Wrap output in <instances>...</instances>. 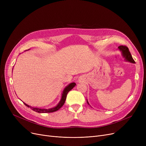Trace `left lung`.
Returning <instances> with one entry per match:
<instances>
[{"mask_svg":"<svg viewBox=\"0 0 146 146\" xmlns=\"http://www.w3.org/2000/svg\"><path fill=\"white\" fill-rule=\"evenodd\" d=\"M118 48L122 51V54L125 57V58H126V60L129 62L131 63H135V61L134 60V59L132 57V56L131 55V53H130L128 48L125 45H119L118 47ZM88 104H89L88 101H87Z\"/></svg>","mask_w":146,"mask_h":146,"instance_id":"8db88e82","label":"left lung"}]
</instances>
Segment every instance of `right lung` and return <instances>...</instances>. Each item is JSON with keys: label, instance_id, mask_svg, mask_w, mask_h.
Returning <instances> with one entry per match:
<instances>
[{"label": "right lung", "instance_id": "right-lung-1", "mask_svg": "<svg viewBox=\"0 0 146 146\" xmlns=\"http://www.w3.org/2000/svg\"><path fill=\"white\" fill-rule=\"evenodd\" d=\"M75 85H76L75 83H72L70 84H69V85L64 89V90L63 92V94H62V96H61V99L59 104L56 106L54 107V108L48 109V110L47 109H40V108H34V107H31L29 105H28L27 104H26L25 103H24V104L27 106L29 107V108H31L32 110H33L36 112H38V113H50V112H55V111L58 110L61 108V107L64 105L68 92L70 90H71L75 86Z\"/></svg>", "mask_w": 146, "mask_h": 146}]
</instances>
